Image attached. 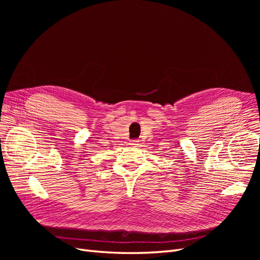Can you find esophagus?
<instances>
[{"label":"esophagus","mask_w":260,"mask_h":260,"mask_svg":"<svg viewBox=\"0 0 260 260\" xmlns=\"http://www.w3.org/2000/svg\"><path fill=\"white\" fill-rule=\"evenodd\" d=\"M129 144H130L131 146H133V147H137V146L139 145V141H137V140H131Z\"/></svg>","instance_id":"esophagus-1"}]
</instances>
